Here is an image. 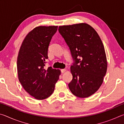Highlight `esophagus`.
<instances>
[{
  "label": "esophagus",
  "instance_id": "34e87169",
  "mask_svg": "<svg viewBox=\"0 0 124 124\" xmlns=\"http://www.w3.org/2000/svg\"><path fill=\"white\" fill-rule=\"evenodd\" d=\"M67 71V70L66 69H62V70H61V72L62 73H65Z\"/></svg>",
  "mask_w": 124,
  "mask_h": 124
}]
</instances>
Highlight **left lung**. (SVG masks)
<instances>
[{"instance_id": "8db88e82", "label": "left lung", "mask_w": 124, "mask_h": 124, "mask_svg": "<svg viewBox=\"0 0 124 124\" xmlns=\"http://www.w3.org/2000/svg\"><path fill=\"white\" fill-rule=\"evenodd\" d=\"M58 31L75 60L70 67L73 79L68 84L73 95L91 96L102 84L107 70L104 45L95 29L85 23L61 26Z\"/></svg>"}]
</instances>
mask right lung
Here are the masks:
<instances>
[{"mask_svg":"<svg viewBox=\"0 0 124 124\" xmlns=\"http://www.w3.org/2000/svg\"><path fill=\"white\" fill-rule=\"evenodd\" d=\"M58 26H38L24 38L18 52L17 69L23 89L38 100L52 95L61 74L60 70L45 68L50 42Z\"/></svg>","mask_w":124,"mask_h":124,"instance_id":"obj_1","label":"right lung"}]
</instances>
